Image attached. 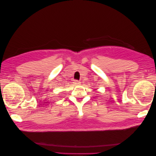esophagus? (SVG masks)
Segmentation results:
<instances>
[{
	"mask_svg": "<svg viewBox=\"0 0 156 156\" xmlns=\"http://www.w3.org/2000/svg\"><path fill=\"white\" fill-rule=\"evenodd\" d=\"M74 83H75V84H76V85H78V84H80L81 82H80L79 81H78V80H75V81H74Z\"/></svg>",
	"mask_w": 156,
	"mask_h": 156,
	"instance_id": "34e87169",
	"label": "esophagus"
}]
</instances>
